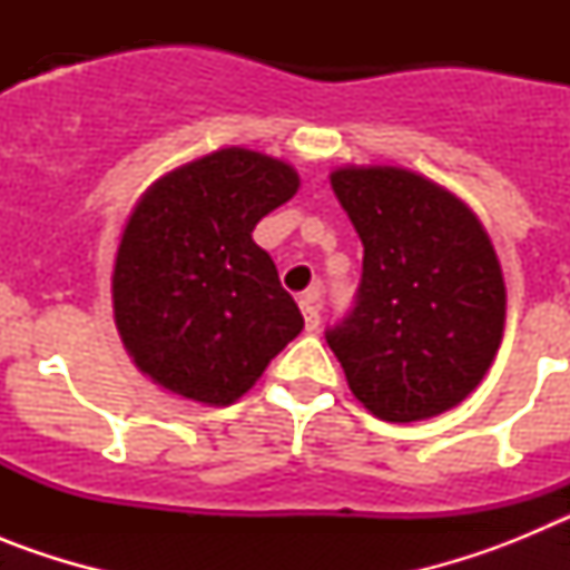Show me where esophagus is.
Wrapping results in <instances>:
<instances>
[{
  "mask_svg": "<svg viewBox=\"0 0 570 570\" xmlns=\"http://www.w3.org/2000/svg\"><path fill=\"white\" fill-rule=\"evenodd\" d=\"M299 308L302 316H305V328L316 331L320 328V311H322V302H320V288H311L299 296Z\"/></svg>",
  "mask_w": 570,
  "mask_h": 570,
  "instance_id": "obj_1",
  "label": "esophagus"
}]
</instances>
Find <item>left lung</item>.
<instances>
[{
    "label": "left lung",
    "mask_w": 570,
    "mask_h": 570,
    "mask_svg": "<svg viewBox=\"0 0 570 570\" xmlns=\"http://www.w3.org/2000/svg\"><path fill=\"white\" fill-rule=\"evenodd\" d=\"M331 188L365 248L354 311L325 334L347 387L385 422L460 405L505 328V282L485 228L414 170L347 165Z\"/></svg>",
    "instance_id": "8db88e82"
}]
</instances>
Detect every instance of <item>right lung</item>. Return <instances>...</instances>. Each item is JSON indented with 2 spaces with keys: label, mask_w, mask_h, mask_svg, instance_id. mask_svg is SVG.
I'll list each match as a JSON object with an SVG mask.
<instances>
[{
  "label": "right lung",
  "mask_w": 570,
  "mask_h": 570,
  "mask_svg": "<svg viewBox=\"0 0 570 570\" xmlns=\"http://www.w3.org/2000/svg\"><path fill=\"white\" fill-rule=\"evenodd\" d=\"M288 163L223 148L156 179L119 239L116 331L156 385L230 405L302 331L294 296L254 242L262 216L296 194Z\"/></svg>",
  "instance_id": "1"
}]
</instances>
